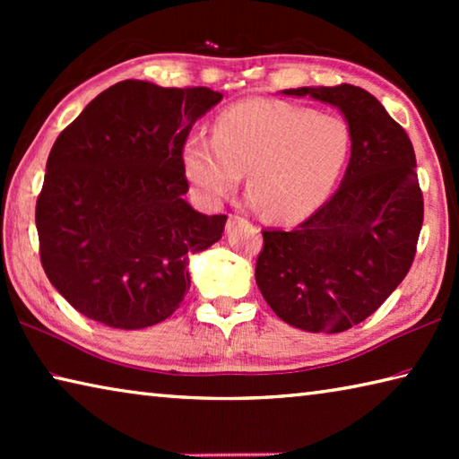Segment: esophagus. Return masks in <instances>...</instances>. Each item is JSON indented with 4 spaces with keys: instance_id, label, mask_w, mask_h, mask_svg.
<instances>
[{
    "instance_id": "obj_1",
    "label": "esophagus",
    "mask_w": 459,
    "mask_h": 459,
    "mask_svg": "<svg viewBox=\"0 0 459 459\" xmlns=\"http://www.w3.org/2000/svg\"><path fill=\"white\" fill-rule=\"evenodd\" d=\"M238 221H240V216H238V214H229V227H230V224L238 222Z\"/></svg>"
}]
</instances>
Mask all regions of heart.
Here are the masks:
<instances>
[{
	"mask_svg": "<svg viewBox=\"0 0 459 459\" xmlns=\"http://www.w3.org/2000/svg\"><path fill=\"white\" fill-rule=\"evenodd\" d=\"M348 155L351 134L333 115L248 99L216 115L212 137H186L182 164L206 206L230 196L247 172L253 204L265 208L269 219L298 222L328 200Z\"/></svg>",
	"mask_w": 459,
	"mask_h": 459,
	"instance_id": "obj_1",
	"label": "heart"
}]
</instances>
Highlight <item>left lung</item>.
I'll list each match as a JSON object with an SVG mask.
<instances>
[{
  "mask_svg": "<svg viewBox=\"0 0 459 459\" xmlns=\"http://www.w3.org/2000/svg\"><path fill=\"white\" fill-rule=\"evenodd\" d=\"M336 105L352 139L336 194L293 230H263L255 279L269 307L306 332H344L367 320L405 279L423 224L413 143L368 91L301 87Z\"/></svg>",
  "mask_w": 459,
  "mask_h": 459,
  "instance_id": "1",
  "label": "left lung"
}]
</instances>
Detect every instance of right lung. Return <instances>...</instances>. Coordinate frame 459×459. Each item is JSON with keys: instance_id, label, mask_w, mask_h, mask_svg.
<instances>
[{"instance_id": "obj_1", "label": "right lung", "mask_w": 459, "mask_h": 459, "mask_svg": "<svg viewBox=\"0 0 459 459\" xmlns=\"http://www.w3.org/2000/svg\"><path fill=\"white\" fill-rule=\"evenodd\" d=\"M221 99L206 87L121 81L56 137L36 229L44 273L76 312L139 330L180 307L188 255L216 243L227 222L184 200V142Z\"/></svg>"}]
</instances>
